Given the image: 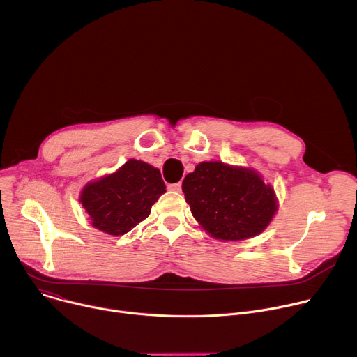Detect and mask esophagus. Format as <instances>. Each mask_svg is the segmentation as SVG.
Returning <instances> with one entry per match:
<instances>
[{
	"label": "esophagus",
	"mask_w": 357,
	"mask_h": 357,
	"mask_svg": "<svg viewBox=\"0 0 357 357\" xmlns=\"http://www.w3.org/2000/svg\"><path fill=\"white\" fill-rule=\"evenodd\" d=\"M168 189L172 190V192H181L182 185H181V182H178V183H171V185H168Z\"/></svg>",
	"instance_id": "34e87169"
}]
</instances>
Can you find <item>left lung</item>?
I'll use <instances>...</instances> for the list:
<instances>
[{
  "label": "left lung",
  "instance_id": "1",
  "mask_svg": "<svg viewBox=\"0 0 357 357\" xmlns=\"http://www.w3.org/2000/svg\"><path fill=\"white\" fill-rule=\"evenodd\" d=\"M182 192L195 220L220 241L254 238L279 208L275 189L257 169L221 161L197 164L185 176Z\"/></svg>",
  "mask_w": 357,
  "mask_h": 357
}]
</instances>
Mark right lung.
<instances>
[{"label":"right lung","instance_id":"1","mask_svg":"<svg viewBox=\"0 0 357 357\" xmlns=\"http://www.w3.org/2000/svg\"><path fill=\"white\" fill-rule=\"evenodd\" d=\"M165 192L160 169L132 158L114 172L89 181L79 193V203L92 227L119 236L147 218Z\"/></svg>","mask_w":357,"mask_h":357}]
</instances>
